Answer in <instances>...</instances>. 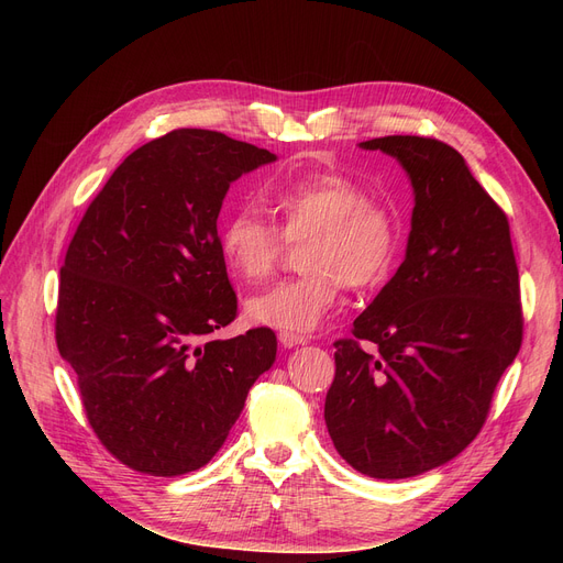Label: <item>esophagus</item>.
<instances>
[{
	"instance_id": "obj_1",
	"label": "esophagus",
	"mask_w": 563,
	"mask_h": 563,
	"mask_svg": "<svg viewBox=\"0 0 563 563\" xmlns=\"http://www.w3.org/2000/svg\"><path fill=\"white\" fill-rule=\"evenodd\" d=\"M278 340H280V344H283L285 349H291V346H299V344H306V342H308V338H306V335H299V333H280Z\"/></svg>"
}]
</instances>
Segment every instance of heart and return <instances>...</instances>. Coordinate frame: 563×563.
Segmentation results:
<instances>
[{
  "mask_svg": "<svg viewBox=\"0 0 563 563\" xmlns=\"http://www.w3.org/2000/svg\"><path fill=\"white\" fill-rule=\"evenodd\" d=\"M269 210L287 242L306 240L299 278L283 280L246 301L257 327L310 333L338 306L342 285L363 289L388 269L397 246V221L388 207L338 173L294 177L266 189ZM219 253L228 272L246 283L272 276L283 253L274 225L253 210L230 214L219 230Z\"/></svg>",
  "mask_w": 563,
  "mask_h": 563,
  "instance_id": "obj_1",
  "label": "heart"
}]
</instances>
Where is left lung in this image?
Returning a JSON list of instances; mask_svg holds the SVG:
<instances>
[{
  "mask_svg": "<svg viewBox=\"0 0 563 563\" xmlns=\"http://www.w3.org/2000/svg\"><path fill=\"white\" fill-rule=\"evenodd\" d=\"M399 162L412 187L404 262L335 342L323 406L340 456L374 479L422 475L479 433L522 342L509 221L452 145L424 136L358 143Z\"/></svg>",
  "mask_w": 563,
  "mask_h": 563,
  "instance_id": "obj_1",
  "label": "left lung"
}]
</instances>
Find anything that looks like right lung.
<instances>
[{
  "mask_svg": "<svg viewBox=\"0 0 563 563\" xmlns=\"http://www.w3.org/2000/svg\"><path fill=\"white\" fill-rule=\"evenodd\" d=\"M278 157L210 130L141 145L88 205L62 266L56 346L102 445L153 477L210 463L276 361L236 317L217 219L234 180Z\"/></svg>",
  "mask_w": 563,
  "mask_h": 563,
  "instance_id": "1",
  "label": "right lung"
}]
</instances>
